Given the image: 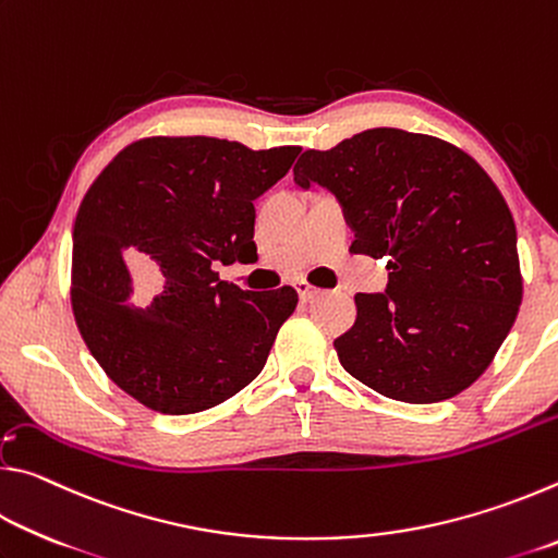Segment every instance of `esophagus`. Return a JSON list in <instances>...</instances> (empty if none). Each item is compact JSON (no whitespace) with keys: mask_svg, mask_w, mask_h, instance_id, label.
<instances>
[{"mask_svg":"<svg viewBox=\"0 0 558 558\" xmlns=\"http://www.w3.org/2000/svg\"><path fill=\"white\" fill-rule=\"evenodd\" d=\"M295 290H298V295H300V300H313L315 295H317V288L315 286H310V282H305V280H300V282H295Z\"/></svg>","mask_w":558,"mask_h":558,"instance_id":"1","label":"esophagus"}]
</instances>
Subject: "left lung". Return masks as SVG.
Masks as SVG:
<instances>
[{
  "instance_id": "left-lung-1",
  "label": "left lung",
  "mask_w": 558,
  "mask_h": 558,
  "mask_svg": "<svg viewBox=\"0 0 558 558\" xmlns=\"http://www.w3.org/2000/svg\"><path fill=\"white\" fill-rule=\"evenodd\" d=\"M292 172L329 189L352 251L389 268L386 292H359L354 327L335 339L344 369L403 403L475 384L522 305L514 219L485 169L446 140L374 128L305 149Z\"/></svg>"
}]
</instances>
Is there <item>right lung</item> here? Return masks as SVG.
<instances>
[{"mask_svg": "<svg viewBox=\"0 0 558 558\" xmlns=\"http://www.w3.org/2000/svg\"><path fill=\"white\" fill-rule=\"evenodd\" d=\"M298 155L292 145L143 137L83 196L73 223L75 325L110 381L147 409L206 411L266 366L298 292L241 290L214 266L258 258L253 202Z\"/></svg>", "mask_w": 558, "mask_h": 558, "instance_id": "obj_1", "label": "right lung"}]
</instances>
